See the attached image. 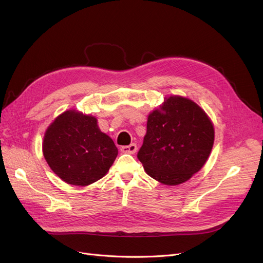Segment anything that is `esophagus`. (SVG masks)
Returning <instances> with one entry per match:
<instances>
[{"label":"esophagus","mask_w":263,"mask_h":263,"mask_svg":"<svg viewBox=\"0 0 263 263\" xmlns=\"http://www.w3.org/2000/svg\"><path fill=\"white\" fill-rule=\"evenodd\" d=\"M136 150H137L136 144H131V145H128V146H122L120 148L121 153H123V154H130V155L135 154Z\"/></svg>","instance_id":"34e87169"}]
</instances>
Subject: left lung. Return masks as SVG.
Here are the masks:
<instances>
[{"instance_id":"left-lung-1","label":"left lung","mask_w":263,"mask_h":263,"mask_svg":"<svg viewBox=\"0 0 263 263\" xmlns=\"http://www.w3.org/2000/svg\"><path fill=\"white\" fill-rule=\"evenodd\" d=\"M213 143L214 128L204 110L187 98L171 96L149 114L137 158L151 178L178 185L200 171Z\"/></svg>"}]
</instances>
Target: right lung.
<instances>
[{
    "mask_svg": "<svg viewBox=\"0 0 263 263\" xmlns=\"http://www.w3.org/2000/svg\"><path fill=\"white\" fill-rule=\"evenodd\" d=\"M43 153L50 168L63 181L85 186L106 175L118 149L100 131L97 118L69 109L48 127Z\"/></svg>",
    "mask_w": 263,
    "mask_h": 263,
    "instance_id": "obj_1",
    "label": "right lung"
}]
</instances>
